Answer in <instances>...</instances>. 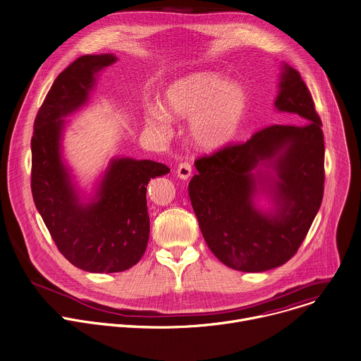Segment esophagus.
Segmentation results:
<instances>
[{"mask_svg": "<svg viewBox=\"0 0 361 361\" xmlns=\"http://www.w3.org/2000/svg\"><path fill=\"white\" fill-rule=\"evenodd\" d=\"M191 164L190 163H180L178 167H177V176L181 178V180H188L191 177Z\"/></svg>", "mask_w": 361, "mask_h": 361, "instance_id": "34e87169", "label": "esophagus"}]
</instances>
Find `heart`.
I'll use <instances>...</instances> for the list:
<instances>
[{
	"label": "heart",
	"mask_w": 361,
	"mask_h": 361,
	"mask_svg": "<svg viewBox=\"0 0 361 361\" xmlns=\"http://www.w3.org/2000/svg\"><path fill=\"white\" fill-rule=\"evenodd\" d=\"M248 104V92L243 83L228 80L218 72L201 71L170 83L161 107L147 110L145 125L167 136L171 133V118H190L188 133L192 142L204 150H216L235 137Z\"/></svg>",
	"instance_id": "obj_1"
}]
</instances>
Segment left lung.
<instances>
[{"instance_id":"8db88e82","label":"left lung","mask_w":361,"mask_h":361,"mask_svg":"<svg viewBox=\"0 0 361 361\" xmlns=\"http://www.w3.org/2000/svg\"><path fill=\"white\" fill-rule=\"evenodd\" d=\"M275 107L303 117V125H272L248 142L195 160L188 184L192 209L211 252L226 267L265 272L299 250L320 208L324 188V140L312 94L283 63ZM274 202L259 210L253 198Z\"/></svg>"}]
</instances>
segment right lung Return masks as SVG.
I'll use <instances>...</instances> for the list:
<instances>
[{
  "mask_svg": "<svg viewBox=\"0 0 361 361\" xmlns=\"http://www.w3.org/2000/svg\"><path fill=\"white\" fill-rule=\"evenodd\" d=\"M116 61L111 54L83 55L61 72L38 110L31 139L35 207L59 252L92 274L123 272L142 259L150 233L147 184L170 173L161 163L116 157L94 197L80 200L62 160L63 117L87 102L97 72Z\"/></svg>",
  "mask_w": 361,
  "mask_h": 361,
  "instance_id": "right-lung-1",
  "label": "right lung"
}]
</instances>
